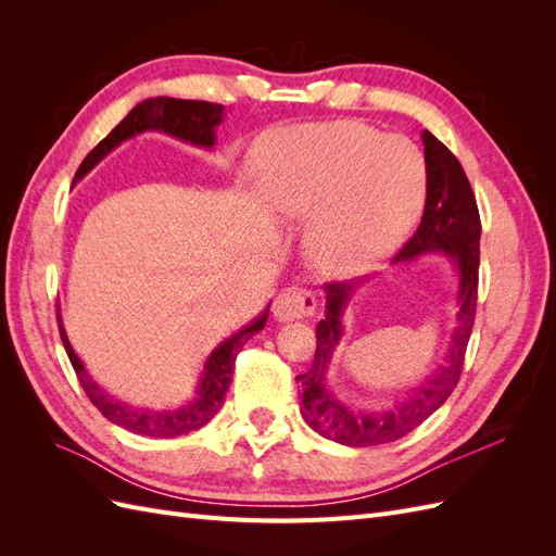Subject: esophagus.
<instances>
[{"mask_svg":"<svg viewBox=\"0 0 556 556\" xmlns=\"http://www.w3.org/2000/svg\"><path fill=\"white\" fill-rule=\"evenodd\" d=\"M315 313V296L301 288H285L274 299V317L278 323H292Z\"/></svg>","mask_w":556,"mask_h":556,"instance_id":"esophagus-1","label":"esophagus"}]
</instances>
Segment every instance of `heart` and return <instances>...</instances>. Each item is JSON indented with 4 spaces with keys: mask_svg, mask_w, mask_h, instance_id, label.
Masks as SVG:
<instances>
[{
    "mask_svg": "<svg viewBox=\"0 0 556 556\" xmlns=\"http://www.w3.org/2000/svg\"><path fill=\"white\" fill-rule=\"evenodd\" d=\"M257 174L268 213L308 223L311 260L339 276L390 255L422 215L429 188L422 150L359 123L278 131L260 150Z\"/></svg>",
    "mask_w": 556,
    "mask_h": 556,
    "instance_id": "heart-1",
    "label": "heart"
}]
</instances>
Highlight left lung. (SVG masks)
<instances>
[{"label": "left lung", "instance_id": "left-lung-1", "mask_svg": "<svg viewBox=\"0 0 556 556\" xmlns=\"http://www.w3.org/2000/svg\"><path fill=\"white\" fill-rule=\"evenodd\" d=\"M425 160L429 169V188L422 223L413 239L392 260V264H410L422 255H445L457 274L454 294V327L445 352V362L433 374L387 408H355L341 401L329 387V366L336 348L345 333V311L362 285L371 280L364 276L350 282L325 285V317L315 327L317 350L311 371L296 376L301 382V415L306 425L350 447H371L403 439L429 415L439 410L459 382L466 345L476 323L478 304V266H480V215L473 190L459 160L433 137L422 134Z\"/></svg>", "mask_w": 556, "mask_h": 556}]
</instances>
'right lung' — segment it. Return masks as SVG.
Returning a JSON list of instances; mask_svg holds the SVG:
<instances>
[{"label":"right lung","instance_id":"obj_1","mask_svg":"<svg viewBox=\"0 0 556 556\" xmlns=\"http://www.w3.org/2000/svg\"><path fill=\"white\" fill-rule=\"evenodd\" d=\"M223 121H225L223 104L194 102V99H174V97L143 99V102L134 106L123 121L115 125V129L109 134V137L102 143H97L92 153L83 160V164L78 166V172L74 176V185L86 178L99 162L113 153L117 146L139 137L143 131H162L194 148L213 150L215 131L223 125ZM268 308H271V304H266V308L252 319V323H248L239 331H233L229 339H225L211 352L194 384V396L172 408L134 406V403L111 394L106 387L99 384L88 374L86 364H83L80 357L76 355V350L70 343V336H66L60 308H58V323H60V336H62L64 350L66 355H70V362L83 384V390H86L90 401L99 408V413L109 419V422L123 427L131 433L148 435V439H176V435L190 433L208 425L215 417V413L223 408L225 394L229 390L231 376H233V362H237L241 348L252 339V336L264 329Z\"/></svg>","mask_w":556,"mask_h":556}]
</instances>
